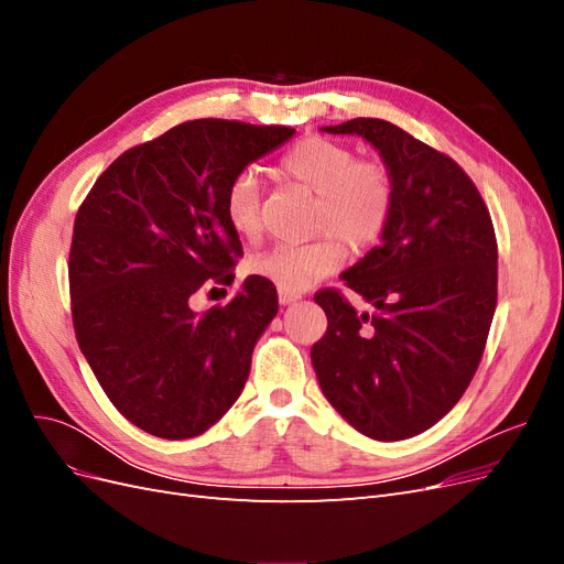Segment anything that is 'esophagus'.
<instances>
[{"label":"esophagus","mask_w":564,"mask_h":564,"mask_svg":"<svg viewBox=\"0 0 564 564\" xmlns=\"http://www.w3.org/2000/svg\"><path fill=\"white\" fill-rule=\"evenodd\" d=\"M278 299L282 305H289L301 299V292H286V289H278Z\"/></svg>","instance_id":"1"}]
</instances>
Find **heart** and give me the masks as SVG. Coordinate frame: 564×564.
I'll use <instances>...</instances> for the list:
<instances>
[{
	"instance_id": "obj_1",
	"label": "heart",
	"mask_w": 564,
	"mask_h": 564,
	"mask_svg": "<svg viewBox=\"0 0 564 564\" xmlns=\"http://www.w3.org/2000/svg\"><path fill=\"white\" fill-rule=\"evenodd\" d=\"M280 172L317 195L313 228L332 232L303 245L270 247L253 256L249 270L278 289L305 292L344 263L346 249L339 236L352 249H367L383 235L392 212V181L381 164L357 160L348 145L322 135L299 141L280 160ZM224 209L235 235L259 240L261 191L251 169L232 178Z\"/></svg>"
}]
</instances>
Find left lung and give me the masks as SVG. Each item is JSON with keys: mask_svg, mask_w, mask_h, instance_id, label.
Instances as JSON below:
<instances>
[{"mask_svg": "<svg viewBox=\"0 0 564 564\" xmlns=\"http://www.w3.org/2000/svg\"><path fill=\"white\" fill-rule=\"evenodd\" d=\"M327 133L362 135L392 181L381 245L334 289L315 294L327 334L311 350L324 398L371 440L429 431L464 395L497 308V237L477 187L452 158L386 119L357 117Z\"/></svg>", "mask_w": 564, "mask_h": 564, "instance_id": "left-lung-1", "label": "left lung"}]
</instances>
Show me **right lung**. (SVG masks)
I'll list each match as a JSON object with an SVG mask.
<instances>
[{
    "instance_id": "right-lung-1",
    "label": "right lung",
    "mask_w": 564,
    "mask_h": 564,
    "mask_svg": "<svg viewBox=\"0 0 564 564\" xmlns=\"http://www.w3.org/2000/svg\"><path fill=\"white\" fill-rule=\"evenodd\" d=\"M294 133L193 119L119 155L82 202L67 263L77 344L110 402L150 435H202L240 398L278 315L275 284L251 275L204 315L191 299L235 280L228 185Z\"/></svg>"
}]
</instances>
